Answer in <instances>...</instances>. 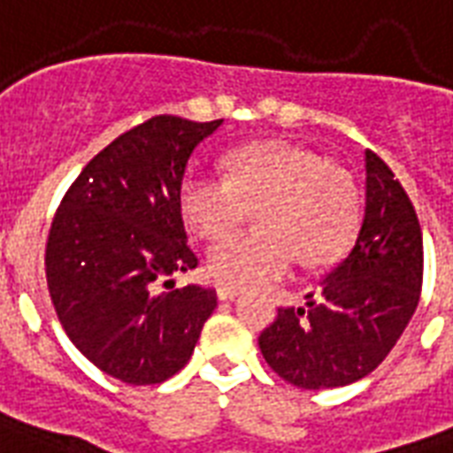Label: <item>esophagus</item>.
<instances>
[{
    "instance_id": "obj_1",
    "label": "esophagus",
    "mask_w": 453,
    "mask_h": 453,
    "mask_svg": "<svg viewBox=\"0 0 453 453\" xmlns=\"http://www.w3.org/2000/svg\"><path fill=\"white\" fill-rule=\"evenodd\" d=\"M240 293H242V290H240V288H235V286H218L216 288L218 300H233V297H237Z\"/></svg>"
}]
</instances>
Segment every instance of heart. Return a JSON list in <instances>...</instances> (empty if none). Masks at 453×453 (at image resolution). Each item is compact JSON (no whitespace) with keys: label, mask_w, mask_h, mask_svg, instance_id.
I'll return each mask as SVG.
<instances>
[{"label":"heart","mask_w":453,"mask_h":453,"mask_svg":"<svg viewBox=\"0 0 453 453\" xmlns=\"http://www.w3.org/2000/svg\"><path fill=\"white\" fill-rule=\"evenodd\" d=\"M227 175L189 173L180 187L184 220L218 240L257 211L259 231L209 250V273L223 286H252L283 276L295 257L310 266L336 261L360 227V192L343 167L286 142H254L230 150Z\"/></svg>","instance_id":"1"}]
</instances>
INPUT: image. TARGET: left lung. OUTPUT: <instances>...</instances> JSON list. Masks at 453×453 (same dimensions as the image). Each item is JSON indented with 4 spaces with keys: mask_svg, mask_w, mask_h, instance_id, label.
Listing matches in <instances>:
<instances>
[{
    "mask_svg": "<svg viewBox=\"0 0 453 453\" xmlns=\"http://www.w3.org/2000/svg\"><path fill=\"white\" fill-rule=\"evenodd\" d=\"M365 218L353 250L307 295V307H280L261 331L264 360L297 388L363 380L396 346L423 290V233L391 167L365 153Z\"/></svg>",
    "mask_w": 453,
    "mask_h": 453,
    "instance_id": "1",
    "label": "left lung"
}]
</instances>
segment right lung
<instances>
[{"instance_id": "right-lung-1", "label": "right lung", "mask_w": 453, "mask_h": 453, "mask_svg": "<svg viewBox=\"0 0 453 453\" xmlns=\"http://www.w3.org/2000/svg\"><path fill=\"white\" fill-rule=\"evenodd\" d=\"M220 122L158 115L136 124L83 167L52 218L45 276L57 317L73 346L124 384L177 374L216 310L213 288L158 293L156 283L199 264L180 187L196 143Z\"/></svg>"}]
</instances>
